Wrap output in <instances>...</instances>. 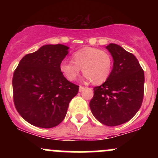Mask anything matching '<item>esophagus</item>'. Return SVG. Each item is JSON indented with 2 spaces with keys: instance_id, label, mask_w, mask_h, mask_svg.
<instances>
[{
  "instance_id": "esophagus-1",
  "label": "esophagus",
  "mask_w": 158,
  "mask_h": 158,
  "mask_svg": "<svg viewBox=\"0 0 158 158\" xmlns=\"http://www.w3.org/2000/svg\"><path fill=\"white\" fill-rule=\"evenodd\" d=\"M84 89H85V87L80 85V86H79V92H82V91H83Z\"/></svg>"
}]
</instances>
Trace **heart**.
<instances>
[{"mask_svg":"<svg viewBox=\"0 0 158 158\" xmlns=\"http://www.w3.org/2000/svg\"><path fill=\"white\" fill-rule=\"evenodd\" d=\"M73 62L63 60L60 65L61 73L70 81L77 79L82 70L84 78L95 84L106 82L111 74L112 58L108 52L94 47H85L73 55Z\"/></svg>","mask_w":158,"mask_h":158,"instance_id":"obj_1","label":"heart"}]
</instances>
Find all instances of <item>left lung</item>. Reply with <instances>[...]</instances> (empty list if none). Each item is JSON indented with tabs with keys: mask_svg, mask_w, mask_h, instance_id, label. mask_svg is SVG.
<instances>
[{
	"mask_svg": "<svg viewBox=\"0 0 158 158\" xmlns=\"http://www.w3.org/2000/svg\"><path fill=\"white\" fill-rule=\"evenodd\" d=\"M106 48L113 58V68L107 80L94 88L89 107L102 124L117 126L128 122L141 108L144 73L136 57L121 46L110 44Z\"/></svg>",
	"mask_w": 158,
	"mask_h": 158,
	"instance_id": "left-lung-1",
	"label": "left lung"
}]
</instances>
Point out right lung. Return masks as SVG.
Instances as JSON below:
<instances>
[{
	"label": "right lung",
	"instance_id": "obj_1",
	"mask_svg": "<svg viewBox=\"0 0 158 158\" xmlns=\"http://www.w3.org/2000/svg\"><path fill=\"white\" fill-rule=\"evenodd\" d=\"M63 44H47L22 58L13 76L16 109L28 123L44 128L57 126L66 117L79 86L64 77L60 65L69 53Z\"/></svg>",
	"mask_w": 158,
	"mask_h": 158
}]
</instances>
